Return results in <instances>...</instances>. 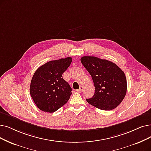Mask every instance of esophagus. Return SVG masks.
I'll use <instances>...</instances> for the list:
<instances>
[{
    "instance_id": "esophagus-1",
    "label": "esophagus",
    "mask_w": 151,
    "mask_h": 151,
    "mask_svg": "<svg viewBox=\"0 0 151 151\" xmlns=\"http://www.w3.org/2000/svg\"><path fill=\"white\" fill-rule=\"evenodd\" d=\"M83 86H81V87H80V88H79V90H77V92H80V93H81V92H83Z\"/></svg>"
}]
</instances>
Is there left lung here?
<instances>
[{"label":"left lung","mask_w":151,"mask_h":151,"mask_svg":"<svg viewBox=\"0 0 151 151\" xmlns=\"http://www.w3.org/2000/svg\"><path fill=\"white\" fill-rule=\"evenodd\" d=\"M81 61L91 75L95 93L86 99L90 105L102 110H111L124 99L127 82L124 72L114 63L95 56H83Z\"/></svg>","instance_id":"obj_1"}]
</instances>
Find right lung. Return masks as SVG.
<instances>
[{
    "label": "right lung",
    "mask_w": 151,
    "mask_h": 151,
    "mask_svg": "<svg viewBox=\"0 0 151 151\" xmlns=\"http://www.w3.org/2000/svg\"><path fill=\"white\" fill-rule=\"evenodd\" d=\"M68 57L51 61L35 71L30 83L29 92L40 110L53 113L67 103L72 88L63 78V74L72 62Z\"/></svg>",
    "instance_id": "1"
}]
</instances>
